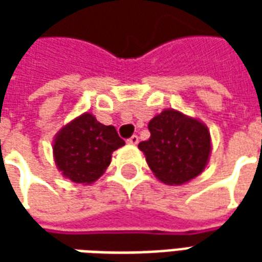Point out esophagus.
<instances>
[{
  "mask_svg": "<svg viewBox=\"0 0 262 262\" xmlns=\"http://www.w3.org/2000/svg\"><path fill=\"white\" fill-rule=\"evenodd\" d=\"M126 142L129 143V144H137V143H139V137H137L136 135H133V136L129 137V139H127Z\"/></svg>",
  "mask_w": 262,
  "mask_h": 262,
  "instance_id": "obj_1",
  "label": "esophagus"
}]
</instances>
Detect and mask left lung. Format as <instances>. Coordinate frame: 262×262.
I'll list each match as a JSON object with an SVG mask.
<instances>
[{
    "instance_id": "8db88e82",
    "label": "left lung",
    "mask_w": 262,
    "mask_h": 262,
    "mask_svg": "<svg viewBox=\"0 0 262 262\" xmlns=\"http://www.w3.org/2000/svg\"><path fill=\"white\" fill-rule=\"evenodd\" d=\"M148 130L150 139L139 143V148L160 181L181 185L205 170L210 136L203 123L167 109L150 120Z\"/></svg>"
}]
</instances>
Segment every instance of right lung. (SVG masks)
Instances as JSON below:
<instances>
[{"label":"right lung","mask_w":262,"mask_h":262,"mask_svg":"<svg viewBox=\"0 0 262 262\" xmlns=\"http://www.w3.org/2000/svg\"><path fill=\"white\" fill-rule=\"evenodd\" d=\"M123 144L114 126L102 125L91 114H84L60 130L54 140V160L73 182L91 184L102 176L112 153Z\"/></svg>","instance_id":"1"}]
</instances>
